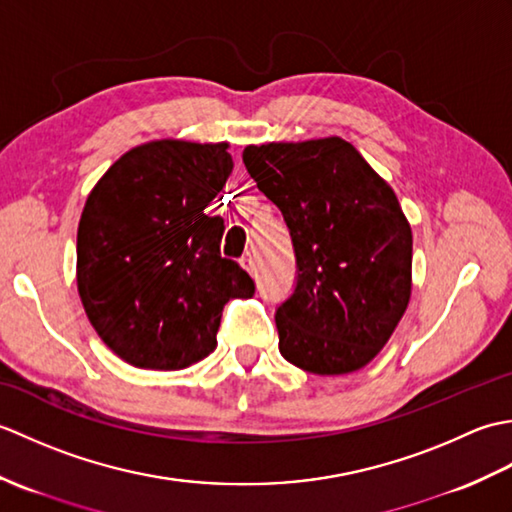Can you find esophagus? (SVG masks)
<instances>
[{
	"instance_id": "34e87169",
	"label": "esophagus",
	"mask_w": 512,
	"mask_h": 512,
	"mask_svg": "<svg viewBox=\"0 0 512 512\" xmlns=\"http://www.w3.org/2000/svg\"><path fill=\"white\" fill-rule=\"evenodd\" d=\"M257 264H259L257 253L255 250H248V253L242 257V266L248 270V273H257Z\"/></svg>"
}]
</instances>
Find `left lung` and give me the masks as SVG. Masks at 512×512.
I'll return each instance as SVG.
<instances>
[{"instance_id": "1", "label": "left lung", "mask_w": 512, "mask_h": 512, "mask_svg": "<svg viewBox=\"0 0 512 512\" xmlns=\"http://www.w3.org/2000/svg\"><path fill=\"white\" fill-rule=\"evenodd\" d=\"M242 158L295 246L297 284L275 314L281 356L319 376L365 367L411 297V226L394 189L339 136L248 145Z\"/></svg>"}]
</instances>
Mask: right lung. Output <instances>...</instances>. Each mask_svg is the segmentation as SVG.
<instances>
[{
    "label": "right lung",
    "instance_id": "right-lung-1",
    "mask_svg": "<svg viewBox=\"0 0 512 512\" xmlns=\"http://www.w3.org/2000/svg\"><path fill=\"white\" fill-rule=\"evenodd\" d=\"M226 143L154 140L96 182L76 233V286L96 334L125 363L184 369L209 356L231 299L255 284L220 255L204 213L233 171Z\"/></svg>",
    "mask_w": 512,
    "mask_h": 512
}]
</instances>
